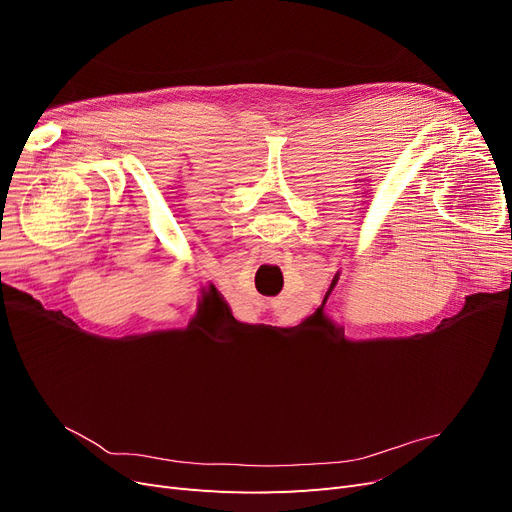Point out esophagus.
<instances>
[{
  "label": "esophagus",
  "mask_w": 512,
  "mask_h": 512,
  "mask_svg": "<svg viewBox=\"0 0 512 512\" xmlns=\"http://www.w3.org/2000/svg\"><path fill=\"white\" fill-rule=\"evenodd\" d=\"M262 258H275V256H273V250H271V247H267L265 254H262Z\"/></svg>",
  "instance_id": "34e87169"
}]
</instances>
